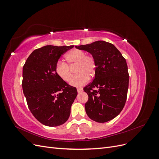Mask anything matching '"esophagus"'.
Listing matches in <instances>:
<instances>
[{"instance_id": "esophagus-1", "label": "esophagus", "mask_w": 159, "mask_h": 159, "mask_svg": "<svg viewBox=\"0 0 159 159\" xmlns=\"http://www.w3.org/2000/svg\"><path fill=\"white\" fill-rule=\"evenodd\" d=\"M77 91H78V93H81L83 91V89H81V88H78L77 89Z\"/></svg>"}]
</instances>
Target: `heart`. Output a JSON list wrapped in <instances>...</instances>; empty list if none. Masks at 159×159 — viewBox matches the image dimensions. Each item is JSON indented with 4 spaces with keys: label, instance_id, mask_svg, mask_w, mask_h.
<instances>
[{
    "label": "heart",
    "instance_id": "b5f03b06",
    "mask_svg": "<svg viewBox=\"0 0 159 159\" xmlns=\"http://www.w3.org/2000/svg\"><path fill=\"white\" fill-rule=\"evenodd\" d=\"M66 59L68 64L61 60L56 62L55 71L60 78L69 82L72 76L70 68L76 65V73L78 74L70 79L71 85L81 87L88 82L89 78L95 75L97 67L95 60L92 56L86 55L84 51L74 49L67 54Z\"/></svg>",
    "mask_w": 159,
    "mask_h": 159
}]
</instances>
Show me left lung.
<instances>
[{
	"instance_id": "8db88e82",
	"label": "left lung",
	"mask_w": 159,
	"mask_h": 159,
	"mask_svg": "<svg viewBox=\"0 0 159 159\" xmlns=\"http://www.w3.org/2000/svg\"><path fill=\"white\" fill-rule=\"evenodd\" d=\"M76 48L89 52L97 65L93 81L84 88L89 97L86 113L96 122L109 121L121 113L127 100L129 75L125 58L113 44L105 41Z\"/></svg>"
}]
</instances>
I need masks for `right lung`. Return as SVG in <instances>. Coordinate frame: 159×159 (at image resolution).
I'll return each instance as SVG.
<instances>
[{
    "mask_svg": "<svg viewBox=\"0 0 159 159\" xmlns=\"http://www.w3.org/2000/svg\"><path fill=\"white\" fill-rule=\"evenodd\" d=\"M74 46H46L34 50L22 70V89L28 107L38 121L49 127L67 121L78 95L75 87L60 78L56 62Z\"/></svg>",
    "mask_w": 159,
    "mask_h": 159,
    "instance_id": "obj_1",
    "label": "right lung"
}]
</instances>
